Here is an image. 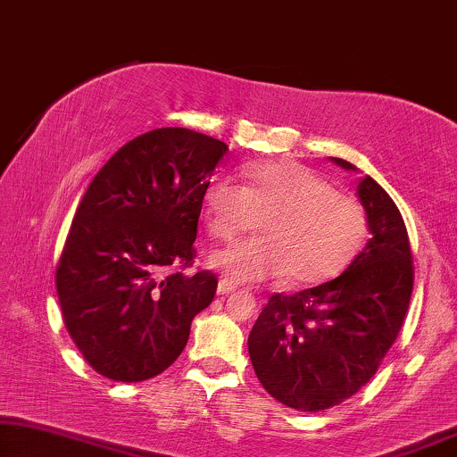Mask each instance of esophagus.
I'll return each mask as SVG.
<instances>
[{
	"label": "esophagus",
	"instance_id": "34e87169",
	"mask_svg": "<svg viewBox=\"0 0 457 457\" xmlns=\"http://www.w3.org/2000/svg\"><path fill=\"white\" fill-rule=\"evenodd\" d=\"M236 290V286L231 284L229 279H220V286H217V294L220 295H228Z\"/></svg>",
	"mask_w": 457,
	"mask_h": 457
}]
</instances>
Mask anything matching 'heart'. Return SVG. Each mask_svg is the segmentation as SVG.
Segmentation results:
<instances>
[{
    "label": "heart",
    "instance_id": "heart-1",
    "mask_svg": "<svg viewBox=\"0 0 457 457\" xmlns=\"http://www.w3.org/2000/svg\"><path fill=\"white\" fill-rule=\"evenodd\" d=\"M242 186L217 178L204 186L203 204L211 236L231 242L259 228L256 240L211 256V265L234 281H261L286 273L290 284L329 279L354 259L369 220L356 198L295 162L254 163Z\"/></svg>",
    "mask_w": 457,
    "mask_h": 457
}]
</instances>
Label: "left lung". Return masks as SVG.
I'll list each match as a JSON object with an SVG mask.
<instances>
[{
  "label": "left lung",
  "instance_id": "obj_1",
  "mask_svg": "<svg viewBox=\"0 0 457 457\" xmlns=\"http://www.w3.org/2000/svg\"><path fill=\"white\" fill-rule=\"evenodd\" d=\"M344 170L354 165L336 159ZM372 237L339 278L273 294L248 336L256 377L275 400L320 412L358 394L400 336L414 286L406 223L366 176L358 184Z\"/></svg>",
  "mask_w": 457,
  "mask_h": 457
}]
</instances>
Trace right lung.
<instances>
[{
	"label": "right lung",
	"instance_id": "obj_1",
	"mask_svg": "<svg viewBox=\"0 0 457 457\" xmlns=\"http://www.w3.org/2000/svg\"><path fill=\"white\" fill-rule=\"evenodd\" d=\"M226 151L207 134L157 128L121 146L88 184L55 286L70 337L105 378L163 372L213 302L215 273L182 271L196 259L203 192Z\"/></svg>",
	"mask_w": 457,
	"mask_h": 457
}]
</instances>
